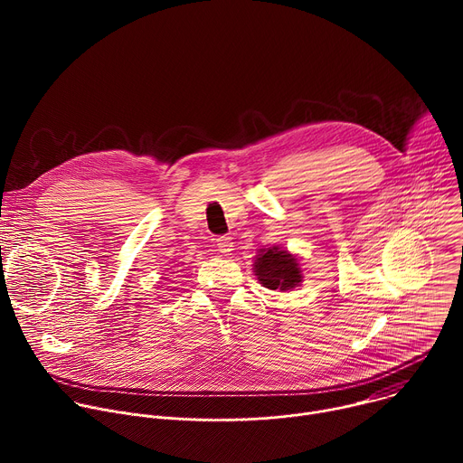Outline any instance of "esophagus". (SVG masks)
Here are the masks:
<instances>
[{
  "mask_svg": "<svg viewBox=\"0 0 463 463\" xmlns=\"http://www.w3.org/2000/svg\"><path fill=\"white\" fill-rule=\"evenodd\" d=\"M216 245H218V250H220L222 254H229V252L232 250V238H231V236H227V234L218 236Z\"/></svg>",
  "mask_w": 463,
  "mask_h": 463,
  "instance_id": "1",
  "label": "esophagus"
}]
</instances>
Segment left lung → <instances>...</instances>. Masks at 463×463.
I'll use <instances>...</instances> for the list:
<instances>
[{"instance_id":"1","label":"left lung","mask_w":463,"mask_h":463,"mask_svg":"<svg viewBox=\"0 0 463 463\" xmlns=\"http://www.w3.org/2000/svg\"><path fill=\"white\" fill-rule=\"evenodd\" d=\"M261 254H258L254 261V273L260 280L269 289H293L300 280V268L297 263V258L291 256L288 250H282L279 247L261 249Z\"/></svg>"}]
</instances>
